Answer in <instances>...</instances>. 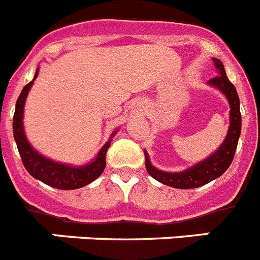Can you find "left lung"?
<instances>
[{
  "instance_id": "8db88e82",
  "label": "left lung",
  "mask_w": 260,
  "mask_h": 260,
  "mask_svg": "<svg viewBox=\"0 0 260 260\" xmlns=\"http://www.w3.org/2000/svg\"><path fill=\"white\" fill-rule=\"evenodd\" d=\"M216 69L219 75L208 80V84L220 89L228 99L231 105V114H229V130L225 137L224 142L219 147V150L213 152L210 157L203 161L195 164L183 172H162L158 171L151 164L150 157L144 152L146 156V169L156 181L164 183L167 186H172L176 189H195L199 186H203L211 181L216 180L221 176L229 165L232 164L234 153L237 150L238 138L241 135V112H240V98H238L237 89L232 84L231 80L226 77L222 62L217 58H213Z\"/></svg>"
}]
</instances>
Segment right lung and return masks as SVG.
Segmentation results:
<instances>
[{
    "label": "right lung",
    "instance_id": "obj_1",
    "mask_svg": "<svg viewBox=\"0 0 260 260\" xmlns=\"http://www.w3.org/2000/svg\"><path fill=\"white\" fill-rule=\"evenodd\" d=\"M39 74V68L36 69L35 77L28 84L23 87L22 92L15 104V113L13 118V133L14 139L17 142L18 151L22 157V162L29 174L34 178L49 185L54 189L61 190H74L88 185L95 181L100 174L104 172L105 168V156L110 146V141L117 132L110 135V139L102 147L99 151L95 160L87 165L82 167H71L68 164H61L40 155L38 151L28 143L24 130H23V110H24V103L31 89L34 80Z\"/></svg>",
    "mask_w": 260,
    "mask_h": 260
}]
</instances>
